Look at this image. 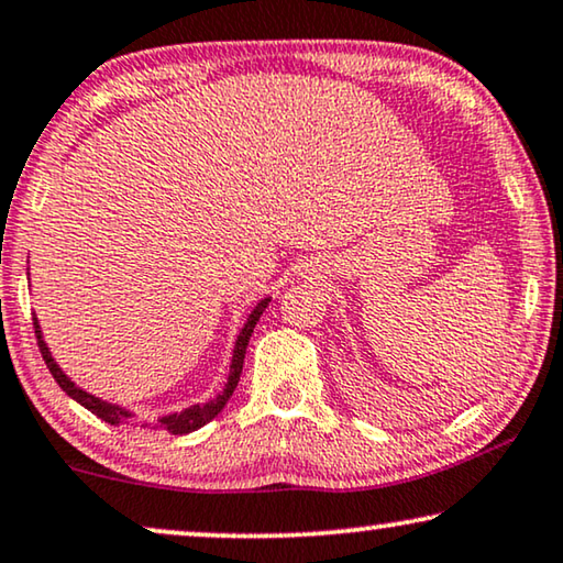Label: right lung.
<instances>
[{"label":"right lung","instance_id":"right-lung-1","mask_svg":"<svg viewBox=\"0 0 563 563\" xmlns=\"http://www.w3.org/2000/svg\"><path fill=\"white\" fill-rule=\"evenodd\" d=\"M267 303H271V298L260 300V303L255 306V311L250 313L247 323H244V329L240 331V336H236L234 357H232V367H229V379H227L224 393H219L217 398L209 400V402H203V406H191V408L180 410V413H173V416L161 418L163 429H168L170 433H191V431H196V429H201V426H206L209 421H213V418H217V416L221 413V408L227 406V400L232 398L236 383H240L242 364H244V354H247L250 336H252V331H255V323L260 321V316H263ZM33 323H35V336H37V346H41L43 360H45V364H47V369H51V375H53L55 383L60 385L63 393L70 395V398H74L76 402H81V406H84L86 410H91L93 416H99L101 421H107V423H112V426L122 423V418H130V410H122L120 406H112V402H104V400L93 398V395H89L86 390H81V387H76L74 383H70V379H68L66 375H63V369L58 367V364L53 362L51 352H47V346H45V342H43V334H41V327H37V319H35Z\"/></svg>","mask_w":563,"mask_h":563}]
</instances>
